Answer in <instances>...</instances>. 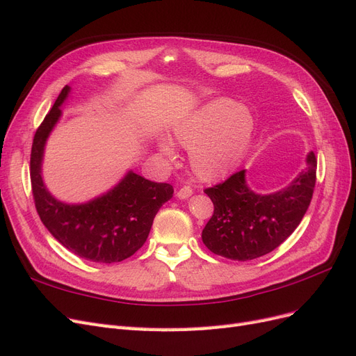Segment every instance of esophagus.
<instances>
[{
	"label": "esophagus",
	"instance_id": "34e87169",
	"mask_svg": "<svg viewBox=\"0 0 356 356\" xmlns=\"http://www.w3.org/2000/svg\"><path fill=\"white\" fill-rule=\"evenodd\" d=\"M191 195H193V190H191V187L184 186V187H181V188L178 190V193H177V197H178V199H188Z\"/></svg>",
	"mask_w": 356,
	"mask_h": 356
}]
</instances>
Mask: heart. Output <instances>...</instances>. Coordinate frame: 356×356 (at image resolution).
I'll return each instance as SVG.
<instances>
[{"instance_id": "b5f03b06", "label": "heart", "mask_w": 356, "mask_h": 356, "mask_svg": "<svg viewBox=\"0 0 356 356\" xmlns=\"http://www.w3.org/2000/svg\"><path fill=\"white\" fill-rule=\"evenodd\" d=\"M255 129L254 114L248 106L232 99H213L181 118L172 129L174 139L190 148V166L204 181L218 179L246 154ZM161 153L175 156L174 144L159 143Z\"/></svg>"}]
</instances>
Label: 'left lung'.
Returning <instances> with one entry per match:
<instances>
[{"instance_id": "1", "label": "left lung", "mask_w": 356, "mask_h": 356, "mask_svg": "<svg viewBox=\"0 0 356 356\" xmlns=\"http://www.w3.org/2000/svg\"><path fill=\"white\" fill-rule=\"evenodd\" d=\"M307 166L281 191L257 195L245 181V169L204 193L213 213L202 232V241L213 254L248 261L272 252L291 236L309 208L316 182V157L307 154Z\"/></svg>"}]
</instances>
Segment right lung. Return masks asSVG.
I'll use <instances>...</instances> for the list:
<instances>
[{
	"instance_id": "1",
	"label": "right lung",
	"mask_w": 356,
	"mask_h": 356,
	"mask_svg": "<svg viewBox=\"0 0 356 356\" xmlns=\"http://www.w3.org/2000/svg\"><path fill=\"white\" fill-rule=\"evenodd\" d=\"M68 93L65 86L34 135L29 170L35 208L53 238L75 255L105 264L123 261L145 243L157 211L174 195V187L131 170L113 190L88 203L68 204L53 197L41 178V161Z\"/></svg>"
}]
</instances>
